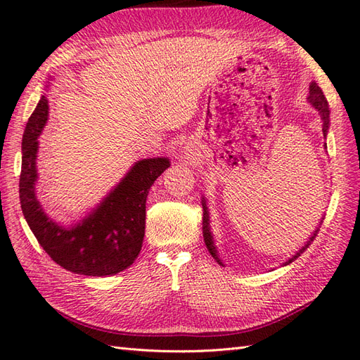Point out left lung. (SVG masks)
Listing matches in <instances>:
<instances>
[{"instance_id": "8db88e82", "label": "left lung", "mask_w": 360, "mask_h": 360, "mask_svg": "<svg viewBox=\"0 0 360 360\" xmlns=\"http://www.w3.org/2000/svg\"><path fill=\"white\" fill-rule=\"evenodd\" d=\"M307 101H309V104L315 108V110H319V113H320V118H321V130H323V136L326 138V135H328V129H329V105H328V101H326V98H325V94H323V91H321V88L315 84V82H312L311 85H309V96H307ZM325 146H326V143H325ZM202 207H203V239H205V245H207V248H208V252L211 253V256L212 258H214L219 264H221V266H224V262H222V259L219 258V255H217V250H216V245H214V239H212V234H211V230H210V211H208V207H207V202H205V197H202ZM323 224V217H321V221H320V224L319 225H321ZM319 226H317V230H315L312 234H311V238L306 240V244L300 248V250L295 253V255H292V258H289L288 261L284 262V266L285 264H289V262H292V261H295L300 255H302L307 247L311 245V242L315 239V236H317V233H319Z\"/></svg>"}]
</instances>
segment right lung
I'll use <instances>...</instances> for the list:
<instances>
[{"instance_id":"add662e5","label":"right lung","mask_w":360,"mask_h":360,"mask_svg":"<svg viewBox=\"0 0 360 360\" xmlns=\"http://www.w3.org/2000/svg\"><path fill=\"white\" fill-rule=\"evenodd\" d=\"M49 115L41 96L29 116L21 143L20 203L29 229L51 259L72 274L107 276L122 272L141 252L149 189L171 166L169 158H144L130 167L118 185L90 214L70 229L58 225L37 200V152Z\"/></svg>"}]
</instances>
